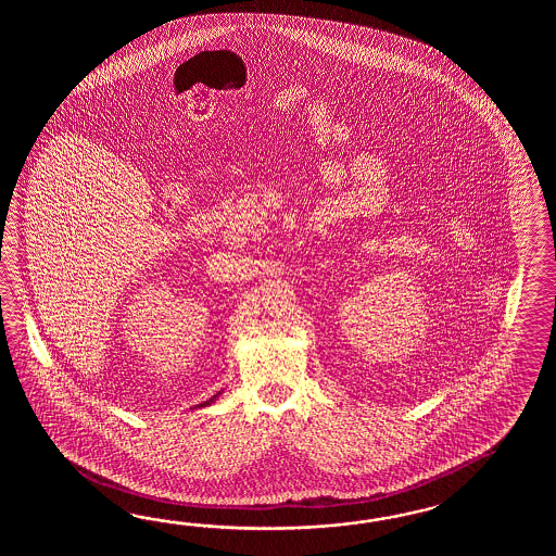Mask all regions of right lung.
<instances>
[{
    "mask_svg": "<svg viewBox=\"0 0 556 556\" xmlns=\"http://www.w3.org/2000/svg\"><path fill=\"white\" fill-rule=\"evenodd\" d=\"M214 400H216V395H214V397H213V400H211V402H204V403H202V405H211V403H213Z\"/></svg>",
    "mask_w": 556,
    "mask_h": 556,
    "instance_id": "right-lung-1",
    "label": "right lung"
}]
</instances>
